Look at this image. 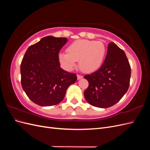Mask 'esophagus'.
I'll return each instance as SVG.
<instances>
[{
	"mask_svg": "<svg viewBox=\"0 0 150 150\" xmlns=\"http://www.w3.org/2000/svg\"><path fill=\"white\" fill-rule=\"evenodd\" d=\"M83 76H81V75H79V74H78L77 75V78H78V79H81V78H83Z\"/></svg>",
	"mask_w": 150,
	"mask_h": 150,
	"instance_id": "1",
	"label": "esophagus"
}]
</instances>
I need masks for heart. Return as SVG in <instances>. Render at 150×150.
Instances as JSON below:
<instances>
[{
  "label": "heart",
  "instance_id": "1",
  "mask_svg": "<svg viewBox=\"0 0 150 150\" xmlns=\"http://www.w3.org/2000/svg\"><path fill=\"white\" fill-rule=\"evenodd\" d=\"M106 56V47L101 41L80 39L71 43L67 52H60L59 61L67 70L73 68L79 61L81 69L93 72L101 67Z\"/></svg>",
  "mask_w": 150,
  "mask_h": 150
}]
</instances>
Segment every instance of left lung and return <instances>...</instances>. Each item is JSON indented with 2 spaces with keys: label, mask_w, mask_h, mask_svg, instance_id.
Returning a JSON list of instances; mask_svg holds the SVG:
<instances>
[{
  "label": "left lung",
  "mask_w": 150,
  "mask_h": 150,
  "mask_svg": "<svg viewBox=\"0 0 150 150\" xmlns=\"http://www.w3.org/2000/svg\"><path fill=\"white\" fill-rule=\"evenodd\" d=\"M84 78L89 83L84 93L89 104L102 108L115 105L129 86L131 66L125 52L114 42H110L101 67Z\"/></svg>",
  "instance_id": "obj_1"
}]
</instances>
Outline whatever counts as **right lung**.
Here are the masks:
<instances>
[{"instance_id": "right-lung-1", "label": "right lung", "mask_w": 150, "mask_h": 150, "mask_svg": "<svg viewBox=\"0 0 150 150\" xmlns=\"http://www.w3.org/2000/svg\"><path fill=\"white\" fill-rule=\"evenodd\" d=\"M64 38L44 37L27 50L21 64V85L27 96L41 106H54L64 99L77 76L60 67L58 55Z\"/></svg>"}]
</instances>
